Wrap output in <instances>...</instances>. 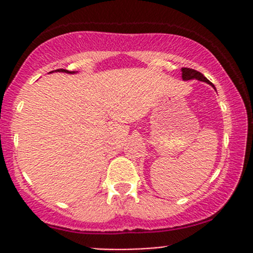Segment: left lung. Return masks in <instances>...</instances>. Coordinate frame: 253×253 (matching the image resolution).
Instances as JSON below:
<instances>
[{
    "mask_svg": "<svg viewBox=\"0 0 253 253\" xmlns=\"http://www.w3.org/2000/svg\"><path fill=\"white\" fill-rule=\"evenodd\" d=\"M181 71H182V79L183 81H190V79H197V81H202V82H206V83L211 84V86H213L214 89H215V86H214V84L211 83V82H209L208 79H207L205 76L202 75L201 72H198V71L196 70H192V68H181Z\"/></svg>",
    "mask_w": 253,
    "mask_h": 253,
    "instance_id": "obj_1",
    "label": "left lung"
}]
</instances>
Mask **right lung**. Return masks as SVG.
I'll return each mask as SVG.
<instances>
[{"instance_id": "right-lung-1", "label": "right lung", "mask_w": 253, "mask_h": 253, "mask_svg": "<svg viewBox=\"0 0 253 253\" xmlns=\"http://www.w3.org/2000/svg\"><path fill=\"white\" fill-rule=\"evenodd\" d=\"M53 72V71H52ZM55 72H65V73H76L75 71H73V72H71V71H67V70H63V68H60V70H56Z\"/></svg>"}]
</instances>
